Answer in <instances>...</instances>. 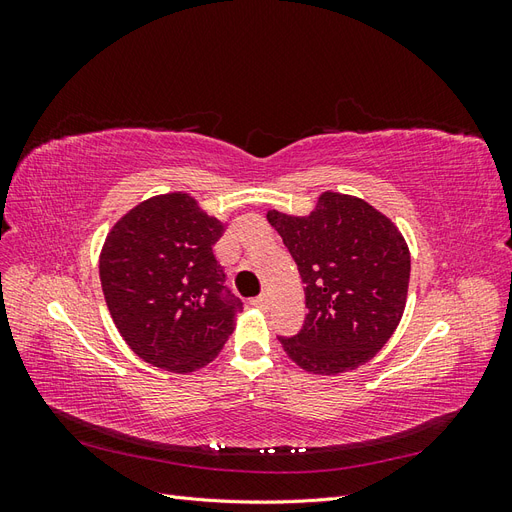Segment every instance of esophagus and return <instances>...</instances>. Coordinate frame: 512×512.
<instances>
[{
    "label": "esophagus",
    "mask_w": 512,
    "mask_h": 512,
    "mask_svg": "<svg viewBox=\"0 0 512 512\" xmlns=\"http://www.w3.org/2000/svg\"><path fill=\"white\" fill-rule=\"evenodd\" d=\"M254 307H258V309H267L269 307V294L265 292V294H260V297H256V299H252L250 301Z\"/></svg>",
    "instance_id": "1"
}]
</instances>
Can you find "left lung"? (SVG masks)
<instances>
[{
  "mask_svg": "<svg viewBox=\"0 0 512 512\" xmlns=\"http://www.w3.org/2000/svg\"><path fill=\"white\" fill-rule=\"evenodd\" d=\"M305 284L307 316L277 337L312 374L335 376L374 359L404 316L410 252L397 226L365 200L324 192L305 218L267 213Z\"/></svg>",
  "mask_w": 512,
  "mask_h": 512,
  "instance_id": "1",
  "label": "left lung"
}]
</instances>
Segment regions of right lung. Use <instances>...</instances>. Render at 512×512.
<instances>
[{
    "label": "right lung",
    "mask_w": 512,
    "mask_h": 512,
    "mask_svg": "<svg viewBox=\"0 0 512 512\" xmlns=\"http://www.w3.org/2000/svg\"><path fill=\"white\" fill-rule=\"evenodd\" d=\"M224 224L188 194L153 196L108 232L100 282L126 344L153 367L190 374L211 363L243 309L213 245Z\"/></svg>",
    "instance_id": "add662e5"
}]
</instances>
